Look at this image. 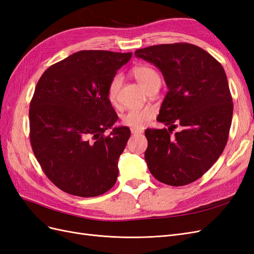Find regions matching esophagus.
Segmentation results:
<instances>
[{"label":"esophagus","instance_id":"esophagus-1","mask_svg":"<svg viewBox=\"0 0 254 254\" xmlns=\"http://www.w3.org/2000/svg\"><path fill=\"white\" fill-rule=\"evenodd\" d=\"M143 131L141 128H135V127H132L131 128V133L132 134H134V135H136V134H141Z\"/></svg>","mask_w":254,"mask_h":254}]
</instances>
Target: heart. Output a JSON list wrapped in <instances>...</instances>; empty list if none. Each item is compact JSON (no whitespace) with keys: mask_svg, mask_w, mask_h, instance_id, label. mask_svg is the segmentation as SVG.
<instances>
[{"mask_svg":"<svg viewBox=\"0 0 254 254\" xmlns=\"http://www.w3.org/2000/svg\"><path fill=\"white\" fill-rule=\"evenodd\" d=\"M132 74L138 84L142 87L144 90H147L149 87L156 83L161 84V77L153 68H151L146 64H140L136 66L132 70ZM121 86V77L119 75L114 76L108 85L107 89V99L111 104H115L117 100V95L119 88ZM156 114V110L154 107L147 106L142 108H133V110L127 111L125 115H122V123L125 126L135 127V128H142L146 127L150 120L154 117Z\"/></svg>","mask_w":254,"mask_h":254,"instance_id":"heart-1","label":"heart"}]
</instances>
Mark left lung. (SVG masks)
I'll return each instance as SVG.
<instances>
[{
  "instance_id": "obj_1",
  "label": "left lung",
  "mask_w": 254,
  "mask_h": 254,
  "mask_svg": "<svg viewBox=\"0 0 254 254\" xmlns=\"http://www.w3.org/2000/svg\"><path fill=\"white\" fill-rule=\"evenodd\" d=\"M137 59L161 70L168 92L157 121L168 128H147L148 168L159 182L183 186L212 167L226 147L233 103L221 64L190 43L137 50ZM176 123L183 129L172 136Z\"/></svg>"
}]
</instances>
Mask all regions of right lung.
Segmentation results:
<instances>
[{
  "mask_svg": "<svg viewBox=\"0 0 254 254\" xmlns=\"http://www.w3.org/2000/svg\"><path fill=\"white\" fill-rule=\"evenodd\" d=\"M132 53L79 51L49 67L30 105V138L43 172L64 192L96 197L115 185L131 136L107 99L108 85ZM113 131L108 136L104 132Z\"/></svg>",
  "mask_w": 254,
  "mask_h": 254,
  "instance_id": "1",
  "label": "right lung"
}]
</instances>
